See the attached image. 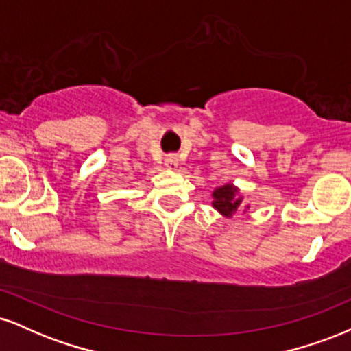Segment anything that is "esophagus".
Returning a JSON list of instances; mask_svg holds the SVG:
<instances>
[{
    "mask_svg": "<svg viewBox=\"0 0 351 351\" xmlns=\"http://www.w3.org/2000/svg\"><path fill=\"white\" fill-rule=\"evenodd\" d=\"M165 165H167L168 168H175L176 165H178V158H176V155H168L167 158H165Z\"/></svg>",
    "mask_w": 351,
    "mask_h": 351,
    "instance_id": "34e87169",
    "label": "esophagus"
}]
</instances>
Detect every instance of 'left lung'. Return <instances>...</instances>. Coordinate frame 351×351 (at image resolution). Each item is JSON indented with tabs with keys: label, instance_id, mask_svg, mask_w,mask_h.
Listing matches in <instances>:
<instances>
[{
	"label": "left lung",
	"instance_id": "left-lung-1",
	"mask_svg": "<svg viewBox=\"0 0 351 351\" xmlns=\"http://www.w3.org/2000/svg\"><path fill=\"white\" fill-rule=\"evenodd\" d=\"M237 189L231 184H224V186L217 188L215 193H213V206H215L221 215L231 216L232 213H236V209L239 208L241 201L243 198H236Z\"/></svg>",
	"mask_w": 351,
	"mask_h": 351
}]
</instances>
